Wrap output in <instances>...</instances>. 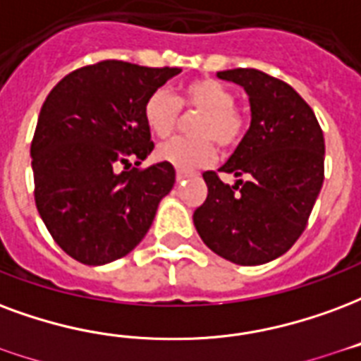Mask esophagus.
<instances>
[{
	"instance_id": "esophagus-1",
	"label": "esophagus",
	"mask_w": 361,
	"mask_h": 361,
	"mask_svg": "<svg viewBox=\"0 0 361 361\" xmlns=\"http://www.w3.org/2000/svg\"><path fill=\"white\" fill-rule=\"evenodd\" d=\"M191 176H193V173L183 172V170H178V173H176V180L183 181V180H188V178H191Z\"/></svg>"
}]
</instances>
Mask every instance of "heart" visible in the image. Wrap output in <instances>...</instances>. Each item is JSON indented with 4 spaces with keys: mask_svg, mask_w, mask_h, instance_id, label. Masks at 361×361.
Here are the masks:
<instances>
[{
    "mask_svg": "<svg viewBox=\"0 0 361 361\" xmlns=\"http://www.w3.org/2000/svg\"><path fill=\"white\" fill-rule=\"evenodd\" d=\"M180 106L199 111L191 122L193 137H176L157 149V159L178 170L207 166L216 154L214 143L224 151L239 145L247 118L235 106V95L228 85L214 78H199L181 87L178 97L164 90L149 95L143 106L147 128L157 137H168L178 126Z\"/></svg>",
    "mask_w": 361,
    "mask_h": 361,
    "instance_id": "heart-1",
    "label": "heart"
}]
</instances>
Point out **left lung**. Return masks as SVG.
I'll list each match as a JSON object with an SVG mask.
<instances>
[{"label":"left lung","instance_id":"obj_1","mask_svg":"<svg viewBox=\"0 0 361 361\" xmlns=\"http://www.w3.org/2000/svg\"><path fill=\"white\" fill-rule=\"evenodd\" d=\"M241 85L250 103V128L218 172H204L207 201L193 224L210 250L239 266L285 255L308 224L323 185L325 141L314 111L283 80L256 68L218 72Z\"/></svg>","mask_w":361,"mask_h":361}]
</instances>
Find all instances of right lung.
I'll return each mask as SVG.
<instances>
[{"label":"right lung","mask_w":361,"mask_h":361,"mask_svg":"<svg viewBox=\"0 0 361 361\" xmlns=\"http://www.w3.org/2000/svg\"><path fill=\"white\" fill-rule=\"evenodd\" d=\"M180 72L101 61L71 72L45 99L30 147L34 197L74 260L103 266L132 252L172 191V164L130 170V159L140 166L154 149L143 106Z\"/></svg>","instance_id":"add662e5"}]
</instances>
